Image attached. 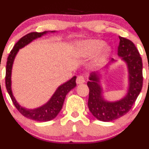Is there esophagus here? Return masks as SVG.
I'll use <instances>...</instances> for the list:
<instances>
[{"label": "esophagus", "instance_id": "esophagus-1", "mask_svg": "<svg viewBox=\"0 0 149 149\" xmlns=\"http://www.w3.org/2000/svg\"><path fill=\"white\" fill-rule=\"evenodd\" d=\"M85 82V79L83 76H79L76 79V83L78 84H83Z\"/></svg>", "mask_w": 149, "mask_h": 149}]
</instances>
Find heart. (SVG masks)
Wrapping results in <instances>:
<instances>
[{"instance_id":"obj_1","label":"heart","mask_w":149,"mask_h":149,"mask_svg":"<svg viewBox=\"0 0 149 149\" xmlns=\"http://www.w3.org/2000/svg\"><path fill=\"white\" fill-rule=\"evenodd\" d=\"M104 42L100 40H84L78 42L75 55L77 57L86 58L99 51L95 58V63L100 65L109 56L111 49L109 46L104 45Z\"/></svg>"}]
</instances>
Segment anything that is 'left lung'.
<instances>
[{
    "label": "left lung",
    "instance_id": "obj_1",
    "mask_svg": "<svg viewBox=\"0 0 149 149\" xmlns=\"http://www.w3.org/2000/svg\"><path fill=\"white\" fill-rule=\"evenodd\" d=\"M118 55L126 63L128 70V88L127 94L118 101L109 102L104 99L100 85V74H90L87 86L89 88L88 107L94 118L103 122H110L121 118L130 111L143 86V64L139 50L133 42L119 37ZM112 58L111 63L115 62Z\"/></svg>",
    "mask_w": 149,
    "mask_h": 149
}]
</instances>
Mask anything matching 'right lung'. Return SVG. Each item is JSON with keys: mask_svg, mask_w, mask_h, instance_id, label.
Segmentation results:
<instances>
[{"mask_svg": "<svg viewBox=\"0 0 149 149\" xmlns=\"http://www.w3.org/2000/svg\"><path fill=\"white\" fill-rule=\"evenodd\" d=\"M48 32H55V31H43V32H31L22 37L16 43V45L10 52L8 59H7L6 70V89L13 104L15 105L16 109L19 110V112L23 116L26 117L29 119L40 122H47L54 119L62 109L64 100H65L68 93L70 90L73 89L74 87H76V76H73L70 80L68 81L67 82L61 85L57 88L55 92L54 93V94L47 102L42 106L40 107L33 109L22 107L16 102V99L13 97L11 90V70L16 54L19 52V49L23 48L24 46L29 44L33 40H36L39 37H41L42 36L46 34Z\"/></svg>", "mask_w": 149, "mask_h": 149, "instance_id": "add662e5", "label": "right lung"}]
</instances>
